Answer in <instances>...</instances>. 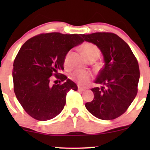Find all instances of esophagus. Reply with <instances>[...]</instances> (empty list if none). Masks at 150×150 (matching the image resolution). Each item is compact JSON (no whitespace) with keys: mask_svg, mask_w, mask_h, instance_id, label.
<instances>
[{"mask_svg":"<svg viewBox=\"0 0 150 150\" xmlns=\"http://www.w3.org/2000/svg\"><path fill=\"white\" fill-rule=\"evenodd\" d=\"M78 89H79V91H84L86 90L85 88L81 87V86H79V87H78Z\"/></svg>","mask_w":150,"mask_h":150,"instance_id":"1","label":"esophagus"}]
</instances>
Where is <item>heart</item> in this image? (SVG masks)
<instances>
[{"label": "heart", "instance_id": "heart-1", "mask_svg": "<svg viewBox=\"0 0 150 150\" xmlns=\"http://www.w3.org/2000/svg\"><path fill=\"white\" fill-rule=\"evenodd\" d=\"M82 50L88 60L92 59H97L99 57L100 51L98 47L93 43L87 42L82 46ZM70 52H67L65 56L63 64L65 67H70ZM71 79L76 81L78 83L82 85H86L91 81L93 74L91 72L88 71L82 70V69H76L71 75Z\"/></svg>", "mask_w": 150, "mask_h": 150}]
</instances>
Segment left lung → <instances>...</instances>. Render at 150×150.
<instances>
[{"label":"left lung","mask_w":150,"mask_h":150,"mask_svg":"<svg viewBox=\"0 0 150 150\" xmlns=\"http://www.w3.org/2000/svg\"><path fill=\"white\" fill-rule=\"evenodd\" d=\"M81 35L100 48L104 60L95 81L104 86L92 88L94 98L85 104L86 108L100 120L117 118L137 94L140 77L137 59L128 44L116 34L102 32Z\"/></svg>","instance_id":"left-lung-1"}]
</instances>
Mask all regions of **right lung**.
Segmentation results:
<instances>
[{
	"mask_svg": "<svg viewBox=\"0 0 150 150\" xmlns=\"http://www.w3.org/2000/svg\"><path fill=\"white\" fill-rule=\"evenodd\" d=\"M83 42L81 34L48 33L33 37L20 48L13 62V90L33 118L55 117L64 108L67 92L77 91L76 83L59 71L64 69L63 61L69 50ZM52 75L64 83L52 85Z\"/></svg>",
	"mask_w": 150,
	"mask_h": 150,
	"instance_id": "add662e5",
	"label": "right lung"
}]
</instances>
